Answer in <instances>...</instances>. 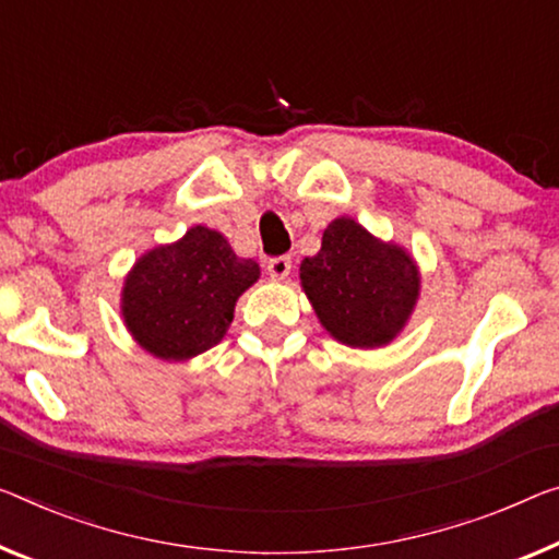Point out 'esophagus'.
I'll use <instances>...</instances> for the list:
<instances>
[{
  "label": "esophagus",
  "mask_w": 559,
  "mask_h": 559,
  "mask_svg": "<svg viewBox=\"0 0 559 559\" xmlns=\"http://www.w3.org/2000/svg\"><path fill=\"white\" fill-rule=\"evenodd\" d=\"M289 270H292V260L287 254H280V257H272V260H267V272L274 280H287Z\"/></svg>",
  "instance_id": "obj_1"
}]
</instances>
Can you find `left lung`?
Here are the masks:
<instances>
[{
  "label": "left lung",
  "mask_w": 559,
  "mask_h": 559,
  "mask_svg": "<svg viewBox=\"0 0 559 559\" xmlns=\"http://www.w3.org/2000/svg\"><path fill=\"white\" fill-rule=\"evenodd\" d=\"M299 277L324 330L352 347L388 345L405 328L419 292L412 257L349 217L324 229L322 250L307 257Z\"/></svg>",
  "instance_id": "obj_1"
}]
</instances>
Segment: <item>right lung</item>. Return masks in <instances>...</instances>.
I'll return each mask as SVG.
<instances>
[{
	"mask_svg": "<svg viewBox=\"0 0 559 559\" xmlns=\"http://www.w3.org/2000/svg\"><path fill=\"white\" fill-rule=\"evenodd\" d=\"M257 277V262L231 252L219 231L192 227L134 264L122 292L124 322L154 357H194L225 337L237 297Z\"/></svg>",
	"mask_w": 559,
	"mask_h": 559,
	"instance_id": "right-lung-1",
	"label": "right lung"
}]
</instances>
